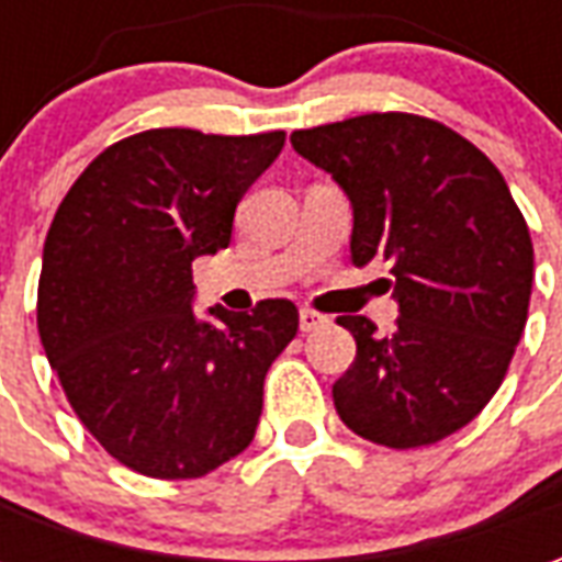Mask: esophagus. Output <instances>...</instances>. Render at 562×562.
Instances as JSON below:
<instances>
[{
	"mask_svg": "<svg viewBox=\"0 0 562 562\" xmlns=\"http://www.w3.org/2000/svg\"><path fill=\"white\" fill-rule=\"evenodd\" d=\"M297 318H301V330H304V334L322 328V325H328V316H322L316 310H301V316Z\"/></svg>",
	"mask_w": 562,
	"mask_h": 562,
	"instance_id": "34e87169",
	"label": "esophagus"
}]
</instances>
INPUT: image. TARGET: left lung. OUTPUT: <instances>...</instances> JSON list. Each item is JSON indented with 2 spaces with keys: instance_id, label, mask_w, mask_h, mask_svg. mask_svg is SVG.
Here are the masks:
<instances>
[{
  "instance_id": "obj_1",
  "label": "left lung",
  "mask_w": 562,
  "mask_h": 562,
  "mask_svg": "<svg viewBox=\"0 0 562 562\" xmlns=\"http://www.w3.org/2000/svg\"><path fill=\"white\" fill-rule=\"evenodd\" d=\"M292 147L352 201V265L391 261L397 328L340 316L358 352L334 382L342 424L418 448L482 413L503 385L532 292V240L503 173L436 120L364 114L301 128Z\"/></svg>"
}]
</instances>
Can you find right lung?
<instances>
[{
  "label": "right lung",
  "mask_w": 562,
  "mask_h": 562,
  "mask_svg": "<svg viewBox=\"0 0 562 562\" xmlns=\"http://www.w3.org/2000/svg\"><path fill=\"white\" fill-rule=\"evenodd\" d=\"M285 132L149 128L68 189L44 240L38 334L99 446L149 479H201L256 436L265 376L297 334L292 301L192 313V261L232 244L237 201Z\"/></svg>",
  "instance_id": "add662e5"
}]
</instances>
